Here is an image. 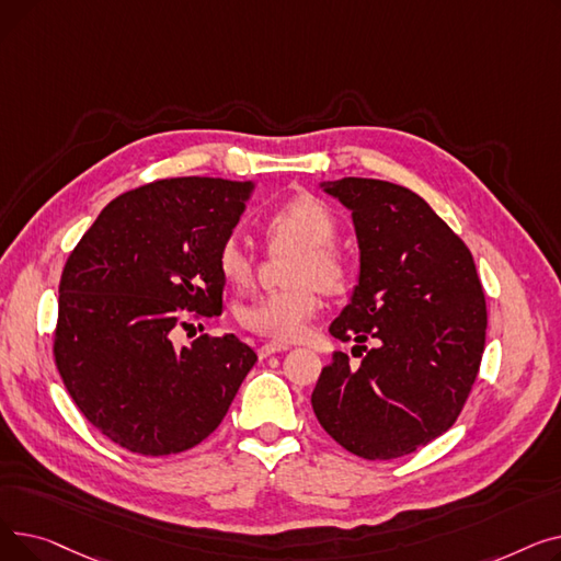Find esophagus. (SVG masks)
<instances>
[{"mask_svg":"<svg viewBox=\"0 0 561 561\" xmlns=\"http://www.w3.org/2000/svg\"><path fill=\"white\" fill-rule=\"evenodd\" d=\"M284 350H288V347H286V345H279V343H265V345L259 347V357L265 359V357L275 355V352H284Z\"/></svg>","mask_w":561,"mask_h":561,"instance_id":"1","label":"esophagus"}]
</instances>
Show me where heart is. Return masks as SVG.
<instances>
[{"instance_id":"b5f03b06","label":"heart","mask_w":561,"mask_h":561,"mask_svg":"<svg viewBox=\"0 0 561 561\" xmlns=\"http://www.w3.org/2000/svg\"><path fill=\"white\" fill-rule=\"evenodd\" d=\"M261 229L271 243L300 245L293 259L288 282L293 286L263 293L239 311L241 325L248 332L271 341H296L320 307L319 284L325 293H341L347 286L350 271L345 259L332 248L339 233L330 206L311 193H298L265 214ZM252 254L239 239H227L218 250V271L236 286L252 277Z\"/></svg>"}]
</instances>
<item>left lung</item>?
<instances>
[{"label": "left lung", "instance_id": "1", "mask_svg": "<svg viewBox=\"0 0 561 561\" xmlns=\"http://www.w3.org/2000/svg\"><path fill=\"white\" fill-rule=\"evenodd\" d=\"M322 188L352 211L362 252L359 284L330 334L355 341L352 355L364 359L350 366L345 352H334L311 407L352 455L396 459L461 414L486 339L482 282L466 243L414 191L362 176Z\"/></svg>", "mask_w": 561, "mask_h": 561}]
</instances>
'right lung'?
Segmentation results:
<instances>
[{
    "instance_id": "add662e5",
    "label": "right lung",
    "mask_w": 561,
    "mask_h": 561,
    "mask_svg": "<svg viewBox=\"0 0 561 561\" xmlns=\"http://www.w3.org/2000/svg\"><path fill=\"white\" fill-rule=\"evenodd\" d=\"M252 182L176 176L117 195L70 252L54 362L85 421L129 453L176 455L209 436L256 364L233 334L174 336L222 311L218 250Z\"/></svg>"
}]
</instances>
